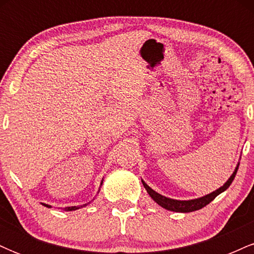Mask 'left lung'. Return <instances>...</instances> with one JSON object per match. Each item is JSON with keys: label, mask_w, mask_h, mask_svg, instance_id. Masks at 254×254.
I'll list each match as a JSON object with an SVG mask.
<instances>
[{"label": "left lung", "mask_w": 254, "mask_h": 254, "mask_svg": "<svg viewBox=\"0 0 254 254\" xmlns=\"http://www.w3.org/2000/svg\"><path fill=\"white\" fill-rule=\"evenodd\" d=\"M238 168H239V165L237 166V168H235V171L233 172V174L230 176L229 179L227 180V183L224 184L223 186H221L220 189H217L216 191L211 192V193L206 194V196H204V197L197 198V199H191V200L171 199V198H167V197L162 196V194L157 193V192L154 191L153 189H150L149 186H148L147 184L143 182V180H142V184H143V186L145 188V190H147L148 193H149V196L153 198V199L155 200V202L159 204L160 206H162V208L167 209V210H171V211H176V212H191V211H196V210H199V209L204 208V206L208 205L211 200H214L215 198L218 196V194L222 193L223 191H226L227 189L230 186V184L233 183L235 176H237Z\"/></svg>", "instance_id": "1"}]
</instances>
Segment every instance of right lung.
<instances>
[{
    "label": "right lung",
    "mask_w": 254,
    "mask_h": 254,
    "mask_svg": "<svg viewBox=\"0 0 254 254\" xmlns=\"http://www.w3.org/2000/svg\"><path fill=\"white\" fill-rule=\"evenodd\" d=\"M101 184H103V183H101ZM44 205H46V206H48V208H51V206L48 205V204H44ZM86 205H87V204H84L83 206H86ZM78 208H80V206H68V208H65V210L71 211V210H76V209H78Z\"/></svg>",
    "instance_id": "right-lung-1"
}]
</instances>
